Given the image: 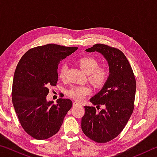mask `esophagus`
<instances>
[{"label":"esophagus","mask_w":157,"mask_h":157,"mask_svg":"<svg viewBox=\"0 0 157 157\" xmlns=\"http://www.w3.org/2000/svg\"><path fill=\"white\" fill-rule=\"evenodd\" d=\"M73 106H78V105H81L79 104V102H76V101H75V102H73Z\"/></svg>","instance_id":"34e87169"}]
</instances>
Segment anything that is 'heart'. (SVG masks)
<instances>
[{
  "instance_id": "heart-1",
  "label": "heart",
  "mask_w": 157,
  "mask_h": 157,
  "mask_svg": "<svg viewBox=\"0 0 157 157\" xmlns=\"http://www.w3.org/2000/svg\"><path fill=\"white\" fill-rule=\"evenodd\" d=\"M79 67L84 72L89 75V79L95 86L100 87L104 85L109 78V71L104 66H98V62L91 57H84L78 60ZM67 65L62 64L59 71L60 79L66 77ZM91 88L88 86H75L68 90V96L78 101L83 100L91 93Z\"/></svg>"
}]
</instances>
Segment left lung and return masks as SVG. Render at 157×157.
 Segmentation results:
<instances>
[{
    "mask_svg": "<svg viewBox=\"0 0 157 157\" xmlns=\"http://www.w3.org/2000/svg\"><path fill=\"white\" fill-rule=\"evenodd\" d=\"M86 52H98L107 60V81L91 102L105 108L96 112L93 106H84L81 127L84 134L97 143H107L118 136L125 127L134 110L136 80L131 66L120 50L105 44H95Z\"/></svg>",
    "mask_w": 157,
    "mask_h": 157,
    "instance_id": "1",
    "label": "left lung"
}]
</instances>
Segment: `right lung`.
<instances>
[{"label":"right lung","instance_id":"add662e5","mask_svg":"<svg viewBox=\"0 0 157 157\" xmlns=\"http://www.w3.org/2000/svg\"><path fill=\"white\" fill-rule=\"evenodd\" d=\"M78 49L57 44L33 48L21 57L12 85V103L23 129L34 139L44 140L56 134L72 101H48L49 87L56 86L58 64Z\"/></svg>","mask_w":157,"mask_h":157}]
</instances>
